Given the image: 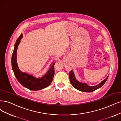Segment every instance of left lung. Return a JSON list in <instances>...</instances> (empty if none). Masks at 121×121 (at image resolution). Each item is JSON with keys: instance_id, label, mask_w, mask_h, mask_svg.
Returning a JSON list of instances; mask_svg holds the SVG:
<instances>
[{"instance_id": "1", "label": "left lung", "mask_w": 121, "mask_h": 121, "mask_svg": "<svg viewBox=\"0 0 121 121\" xmlns=\"http://www.w3.org/2000/svg\"><path fill=\"white\" fill-rule=\"evenodd\" d=\"M69 76L70 81L71 84L72 85V86L74 87L81 91L86 92L93 91L96 90L97 89L102 87L105 83V82H106L108 77V76L106 79L101 82L99 84L95 85V86H89V85H87L86 83H81V82H79L78 81H77L76 79L74 73L72 70H71L69 72Z\"/></svg>"}]
</instances>
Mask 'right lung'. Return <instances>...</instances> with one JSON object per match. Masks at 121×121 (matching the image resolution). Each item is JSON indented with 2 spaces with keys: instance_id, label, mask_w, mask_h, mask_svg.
I'll return each instance as SVG.
<instances>
[{
  "instance_id": "1",
  "label": "right lung",
  "mask_w": 121,
  "mask_h": 121,
  "mask_svg": "<svg viewBox=\"0 0 121 121\" xmlns=\"http://www.w3.org/2000/svg\"><path fill=\"white\" fill-rule=\"evenodd\" d=\"M22 37L23 35L21 34V36L17 40L11 57V65L15 77L23 86L30 90L39 91L48 87L51 83L54 77L55 73L54 64L55 63L50 65L48 72L41 78H36L28 73L23 72L19 70L17 63V51L18 46Z\"/></svg>"
}]
</instances>
